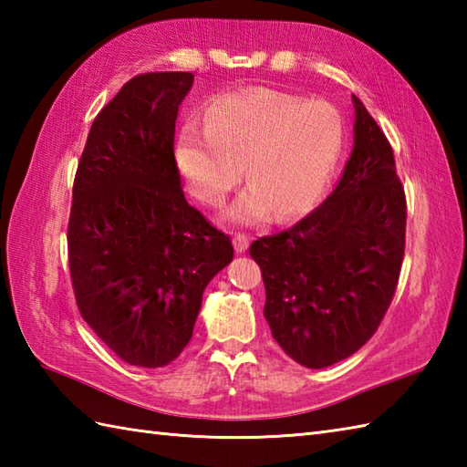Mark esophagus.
I'll return each instance as SVG.
<instances>
[{
  "label": "esophagus",
  "mask_w": 467,
  "mask_h": 467,
  "mask_svg": "<svg viewBox=\"0 0 467 467\" xmlns=\"http://www.w3.org/2000/svg\"><path fill=\"white\" fill-rule=\"evenodd\" d=\"M249 244H251L249 234H244V233H236L234 234V249H236V253H246V251H249Z\"/></svg>",
  "instance_id": "esophagus-1"
}]
</instances>
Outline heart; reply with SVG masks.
<instances>
[{"mask_svg":"<svg viewBox=\"0 0 467 467\" xmlns=\"http://www.w3.org/2000/svg\"><path fill=\"white\" fill-rule=\"evenodd\" d=\"M347 140L343 114L331 102L244 88L213 98L202 130L184 126L176 158L191 192L221 206L244 178L251 186L228 216L239 223L295 221L319 204L339 166Z\"/></svg>","mask_w":467,"mask_h":467,"instance_id":"b5f03b06","label":"heart"}]
</instances>
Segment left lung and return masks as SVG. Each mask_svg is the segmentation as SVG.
I'll return each mask as SVG.
<instances>
[{"label":"left lung","instance_id":"obj_1","mask_svg":"<svg viewBox=\"0 0 467 467\" xmlns=\"http://www.w3.org/2000/svg\"><path fill=\"white\" fill-rule=\"evenodd\" d=\"M355 144L335 191L251 256L265 319L281 349L309 369L347 359L371 339L398 289L408 202L393 148L359 98Z\"/></svg>","mask_w":467,"mask_h":467}]
</instances>
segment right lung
<instances>
[{
    "mask_svg": "<svg viewBox=\"0 0 467 467\" xmlns=\"http://www.w3.org/2000/svg\"><path fill=\"white\" fill-rule=\"evenodd\" d=\"M191 72L128 80L88 134L74 178L67 263L92 331L136 367H164L192 337L202 293L233 243L186 202L174 158Z\"/></svg>",
    "mask_w": 467,
    "mask_h": 467,
    "instance_id": "obj_1",
    "label": "right lung"
}]
</instances>
